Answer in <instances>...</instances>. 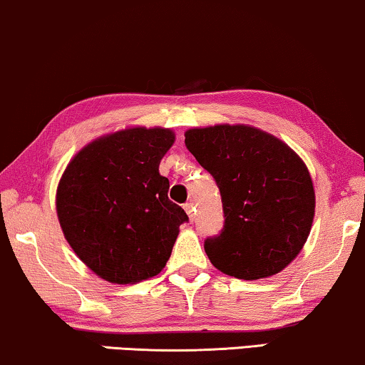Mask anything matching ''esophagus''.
<instances>
[{
    "label": "esophagus",
    "mask_w": 365,
    "mask_h": 365,
    "mask_svg": "<svg viewBox=\"0 0 365 365\" xmlns=\"http://www.w3.org/2000/svg\"><path fill=\"white\" fill-rule=\"evenodd\" d=\"M185 212H187V215L190 217V220H195V207H193V202H188L185 203Z\"/></svg>",
    "instance_id": "34e87169"
}]
</instances>
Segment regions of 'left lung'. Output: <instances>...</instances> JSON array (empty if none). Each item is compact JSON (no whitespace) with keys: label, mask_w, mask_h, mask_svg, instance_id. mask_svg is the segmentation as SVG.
Segmentation results:
<instances>
[{"label":"left lung","mask_w":365,"mask_h":365,"mask_svg":"<svg viewBox=\"0 0 365 365\" xmlns=\"http://www.w3.org/2000/svg\"><path fill=\"white\" fill-rule=\"evenodd\" d=\"M185 145L222 195L223 228L205 240L215 268L246 281L284 269L314 218V188L301 158L248 125L192 129L185 132Z\"/></svg>","instance_id":"8db88e82"}]
</instances>
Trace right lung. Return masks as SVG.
<instances>
[{
	"label": "right lung",
	"instance_id": "add662e5",
	"mask_svg": "<svg viewBox=\"0 0 365 365\" xmlns=\"http://www.w3.org/2000/svg\"><path fill=\"white\" fill-rule=\"evenodd\" d=\"M175 135L167 129H127L89 143L66 168L58 217L74 253L117 284L148 279L172 255L178 227L188 222L168 200L158 173Z\"/></svg>",
	"mask_w": 365,
	"mask_h": 365
}]
</instances>
